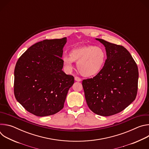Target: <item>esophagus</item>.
I'll return each instance as SVG.
<instances>
[{"label":"esophagus","instance_id":"34e87169","mask_svg":"<svg viewBox=\"0 0 149 149\" xmlns=\"http://www.w3.org/2000/svg\"><path fill=\"white\" fill-rule=\"evenodd\" d=\"M75 80L76 81H81V79L79 77H75Z\"/></svg>","mask_w":149,"mask_h":149}]
</instances>
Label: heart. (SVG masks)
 Segmentation results:
<instances>
[{"label": "heart", "mask_w": 149, "mask_h": 149, "mask_svg": "<svg viewBox=\"0 0 149 149\" xmlns=\"http://www.w3.org/2000/svg\"><path fill=\"white\" fill-rule=\"evenodd\" d=\"M62 60L66 67L72 69L73 62H77V69L84 77H90L97 75L102 70L106 54L100 47L92 45H81L72 48L70 55H64Z\"/></svg>", "instance_id": "b5f03b06"}]
</instances>
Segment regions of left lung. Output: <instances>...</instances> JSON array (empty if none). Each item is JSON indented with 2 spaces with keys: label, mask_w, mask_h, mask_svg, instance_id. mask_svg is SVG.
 <instances>
[{
  "label": "left lung",
  "mask_w": 149,
  "mask_h": 149,
  "mask_svg": "<svg viewBox=\"0 0 149 149\" xmlns=\"http://www.w3.org/2000/svg\"><path fill=\"white\" fill-rule=\"evenodd\" d=\"M105 47L107 59L101 71L82 82L87 104L94 113L110 116L124 110L135 100L139 70L124 47L97 38Z\"/></svg>",
  "instance_id": "left-lung-1"
}]
</instances>
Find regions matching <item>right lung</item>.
I'll use <instances>...</instances> for the list:
<instances>
[{"mask_svg":"<svg viewBox=\"0 0 149 149\" xmlns=\"http://www.w3.org/2000/svg\"><path fill=\"white\" fill-rule=\"evenodd\" d=\"M67 38L45 39L29 48L18 59L14 71V94L28 112L53 115L63 107L74 77L62 69Z\"/></svg>","mask_w":149,"mask_h":149,"instance_id":"add662e5","label":"right lung"}]
</instances>
